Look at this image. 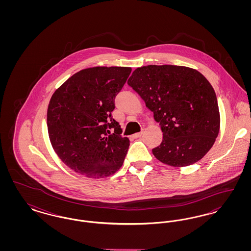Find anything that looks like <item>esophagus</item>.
Masks as SVG:
<instances>
[{"mask_svg": "<svg viewBox=\"0 0 251 251\" xmlns=\"http://www.w3.org/2000/svg\"><path fill=\"white\" fill-rule=\"evenodd\" d=\"M142 134H143L142 131H141V132H137V133H134V134L132 135V137H133V138H139V137L142 136Z\"/></svg>", "mask_w": 251, "mask_h": 251, "instance_id": "34e87169", "label": "esophagus"}]
</instances>
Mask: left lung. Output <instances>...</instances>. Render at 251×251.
Segmentation results:
<instances>
[{
  "label": "left lung",
  "mask_w": 251,
  "mask_h": 251,
  "mask_svg": "<svg viewBox=\"0 0 251 251\" xmlns=\"http://www.w3.org/2000/svg\"><path fill=\"white\" fill-rule=\"evenodd\" d=\"M128 84L160 123L163 141L152 150L160 162L187 167L202 159L215 144L220 114L212 84L197 70L183 66L137 68Z\"/></svg>",
  "instance_id": "1"
}]
</instances>
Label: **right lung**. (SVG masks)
<instances>
[{
    "mask_svg": "<svg viewBox=\"0 0 251 251\" xmlns=\"http://www.w3.org/2000/svg\"><path fill=\"white\" fill-rule=\"evenodd\" d=\"M131 68L93 67L76 72L49 102V138L61 161L86 178L101 179L122 167L130 140L112 118L115 98ZM115 134L108 136L110 130Z\"/></svg>",
    "mask_w": 251,
    "mask_h": 251,
    "instance_id": "obj_1",
    "label": "right lung"
}]
</instances>
